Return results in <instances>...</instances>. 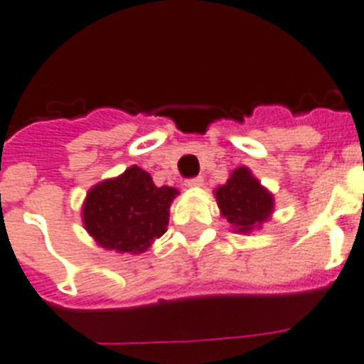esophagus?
<instances>
[{
    "label": "esophagus",
    "instance_id": "esophagus-1",
    "mask_svg": "<svg viewBox=\"0 0 364 364\" xmlns=\"http://www.w3.org/2000/svg\"><path fill=\"white\" fill-rule=\"evenodd\" d=\"M185 185H187V187H201V185H203V177L201 176L191 177V179H187V181H185Z\"/></svg>",
    "mask_w": 364,
    "mask_h": 364
}]
</instances>
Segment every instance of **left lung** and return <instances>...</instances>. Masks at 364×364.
Segmentation results:
<instances>
[{
	"label": "left lung",
	"mask_w": 364,
	"mask_h": 364,
	"mask_svg": "<svg viewBox=\"0 0 364 364\" xmlns=\"http://www.w3.org/2000/svg\"><path fill=\"white\" fill-rule=\"evenodd\" d=\"M216 201L222 215L239 233H248L268 218L274 209L272 194L250 173L248 168H237L225 185L216 188Z\"/></svg>",
	"instance_id": "left-lung-1"
}]
</instances>
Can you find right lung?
Here are the masks:
<instances>
[{
	"label": "right lung",
	"instance_id": "1",
	"mask_svg": "<svg viewBox=\"0 0 364 364\" xmlns=\"http://www.w3.org/2000/svg\"><path fill=\"white\" fill-rule=\"evenodd\" d=\"M176 194V188L157 187L148 172L131 166L88 192L85 228L102 248L144 252L166 231L168 209Z\"/></svg>",
	"mask_w": 364,
	"mask_h": 364
}]
</instances>
